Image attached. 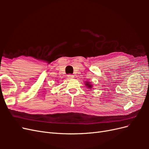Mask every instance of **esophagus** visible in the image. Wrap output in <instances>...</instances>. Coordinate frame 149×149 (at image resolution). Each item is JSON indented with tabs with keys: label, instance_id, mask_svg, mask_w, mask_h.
Here are the masks:
<instances>
[{
	"label": "esophagus",
	"instance_id": "esophagus-1",
	"mask_svg": "<svg viewBox=\"0 0 149 149\" xmlns=\"http://www.w3.org/2000/svg\"><path fill=\"white\" fill-rule=\"evenodd\" d=\"M68 78L69 79L73 78H74V75H73V74H68Z\"/></svg>",
	"mask_w": 149,
	"mask_h": 149
}]
</instances>
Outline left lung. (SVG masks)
<instances>
[{"label":"left lung","mask_w":149,"mask_h":149,"mask_svg":"<svg viewBox=\"0 0 149 149\" xmlns=\"http://www.w3.org/2000/svg\"><path fill=\"white\" fill-rule=\"evenodd\" d=\"M85 85L86 86L87 88H89V89L93 88V85H92L91 83H90L89 81H86V83H85Z\"/></svg>","instance_id":"1"}]
</instances>
